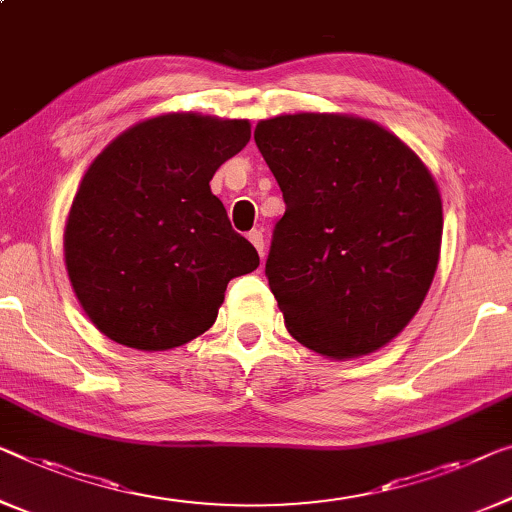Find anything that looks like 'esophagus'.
<instances>
[{"instance_id":"1","label":"esophagus","mask_w":512,"mask_h":512,"mask_svg":"<svg viewBox=\"0 0 512 512\" xmlns=\"http://www.w3.org/2000/svg\"><path fill=\"white\" fill-rule=\"evenodd\" d=\"M248 239H250V243H253V246L257 248L259 257H264V234L259 232V230H253V232L248 234Z\"/></svg>"}]
</instances>
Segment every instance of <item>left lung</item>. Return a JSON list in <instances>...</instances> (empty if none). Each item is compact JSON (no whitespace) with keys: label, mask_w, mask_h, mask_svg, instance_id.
Instances as JSON below:
<instances>
[{"label":"left lung","mask_w":512,"mask_h":512,"mask_svg":"<svg viewBox=\"0 0 512 512\" xmlns=\"http://www.w3.org/2000/svg\"><path fill=\"white\" fill-rule=\"evenodd\" d=\"M276 177L266 278L287 331L312 352H377L411 322L439 264L444 211L423 160L375 121L282 114L259 121Z\"/></svg>","instance_id":"1"}]
</instances>
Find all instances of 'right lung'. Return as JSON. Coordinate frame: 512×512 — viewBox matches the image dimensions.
I'll list each match as a JSON object with an SVG mask.
<instances>
[{"instance_id": "1", "label": "right lung", "mask_w": 512, "mask_h": 512, "mask_svg": "<svg viewBox=\"0 0 512 512\" xmlns=\"http://www.w3.org/2000/svg\"><path fill=\"white\" fill-rule=\"evenodd\" d=\"M246 119L177 112L112 140L80 181L64 230L82 310L119 345L165 352L211 329L227 282L259 266L209 181L246 147Z\"/></svg>"}]
</instances>
